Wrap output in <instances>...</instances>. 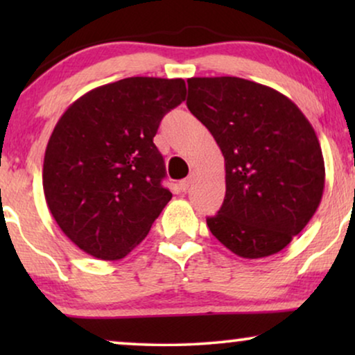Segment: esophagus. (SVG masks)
Listing matches in <instances>:
<instances>
[{"instance_id":"34e87169","label":"esophagus","mask_w":355,"mask_h":355,"mask_svg":"<svg viewBox=\"0 0 355 355\" xmlns=\"http://www.w3.org/2000/svg\"><path fill=\"white\" fill-rule=\"evenodd\" d=\"M192 182H193V174H191V176L186 178V179H182V181L179 182V189H181L182 192H186L187 189L192 186Z\"/></svg>"}]
</instances>
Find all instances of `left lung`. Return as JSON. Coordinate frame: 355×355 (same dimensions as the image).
Masks as SVG:
<instances>
[{"label": "left lung", "mask_w": 355, "mask_h": 355, "mask_svg": "<svg viewBox=\"0 0 355 355\" xmlns=\"http://www.w3.org/2000/svg\"><path fill=\"white\" fill-rule=\"evenodd\" d=\"M187 108L216 140L226 196L207 218L211 234L242 259L283 250L322 202L324 162L312 124L271 87L241 77L187 79Z\"/></svg>", "instance_id": "left-lung-1"}]
</instances>
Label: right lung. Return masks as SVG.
<instances>
[{
    "mask_svg": "<svg viewBox=\"0 0 355 355\" xmlns=\"http://www.w3.org/2000/svg\"><path fill=\"white\" fill-rule=\"evenodd\" d=\"M184 100L182 79L128 77L87 92L56 123L43 192L58 226L85 254L124 259L171 200L153 137Z\"/></svg>",
    "mask_w": 355,
    "mask_h": 355,
    "instance_id": "add662e5",
    "label": "right lung"
}]
</instances>
